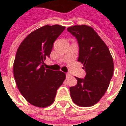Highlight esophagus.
Segmentation results:
<instances>
[{
  "label": "esophagus",
  "mask_w": 126,
  "mask_h": 126,
  "mask_svg": "<svg viewBox=\"0 0 126 126\" xmlns=\"http://www.w3.org/2000/svg\"><path fill=\"white\" fill-rule=\"evenodd\" d=\"M66 75H67V78H71V74H69V73H67Z\"/></svg>",
  "instance_id": "1"
}]
</instances>
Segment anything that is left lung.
Returning a JSON list of instances; mask_svg holds the SVG:
<instances>
[{
  "mask_svg": "<svg viewBox=\"0 0 126 126\" xmlns=\"http://www.w3.org/2000/svg\"><path fill=\"white\" fill-rule=\"evenodd\" d=\"M67 31L78 40V61L86 72L84 79L75 77L76 86L70 88L73 101L88 107L95 105L105 94L114 73V62L107 46L94 29L88 25H74Z\"/></svg>",
  "mask_w": 126,
  "mask_h": 126,
  "instance_id": "obj_1",
  "label": "left lung"
}]
</instances>
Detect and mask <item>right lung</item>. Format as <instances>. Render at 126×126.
Masks as SVG:
<instances>
[{"instance_id": "obj_1", "label": "right lung", "mask_w": 126, "mask_h": 126, "mask_svg": "<svg viewBox=\"0 0 126 126\" xmlns=\"http://www.w3.org/2000/svg\"><path fill=\"white\" fill-rule=\"evenodd\" d=\"M65 29L59 25L41 27L27 35L17 51L13 65L17 86L23 97L37 107L51 105L66 79L65 73L46 69L44 63Z\"/></svg>"}]
</instances>
